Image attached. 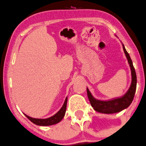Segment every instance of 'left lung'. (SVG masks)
I'll return each mask as SVG.
<instances>
[{
  "label": "left lung",
  "mask_w": 146,
  "mask_h": 146,
  "mask_svg": "<svg viewBox=\"0 0 146 146\" xmlns=\"http://www.w3.org/2000/svg\"><path fill=\"white\" fill-rule=\"evenodd\" d=\"M122 47H123L124 52L125 54V56L127 57V61H128V64L130 66V69H131V85H130L129 90L123 96L117 98H113V99H109V100H99V99H96V98L94 97L89 89L87 87V96H88L90 104H91L94 110H96V112H99V113H104V114H113V113L120 112L128 108L134 99L136 89V82H137L136 71H135L132 61L130 58L129 54L126 50L125 45L122 43Z\"/></svg>",
  "instance_id": "8db88e82"
}]
</instances>
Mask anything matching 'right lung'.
<instances>
[{
  "instance_id": "right-lung-1",
  "label": "right lung",
  "mask_w": 146,
  "mask_h": 146,
  "mask_svg": "<svg viewBox=\"0 0 146 146\" xmlns=\"http://www.w3.org/2000/svg\"><path fill=\"white\" fill-rule=\"evenodd\" d=\"M67 100H68V97L66 98L65 101H64V104H63L62 107L61 109L54 115L52 117L45 118V119H38V118H33L31 117H29L27 115L24 114L31 122H33V124L39 126H50L55 125V124L59 123V122L63 119L65 115L66 110V105H67Z\"/></svg>"
}]
</instances>
